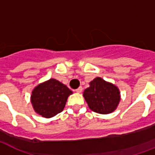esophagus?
<instances>
[{
    "instance_id": "obj_1",
    "label": "esophagus",
    "mask_w": 155,
    "mask_h": 155,
    "mask_svg": "<svg viewBox=\"0 0 155 155\" xmlns=\"http://www.w3.org/2000/svg\"><path fill=\"white\" fill-rule=\"evenodd\" d=\"M75 91H76L77 93H81V91H82V87H81V86H80V87H78V88L77 89V90H75Z\"/></svg>"
}]
</instances>
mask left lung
<instances>
[{
	"mask_svg": "<svg viewBox=\"0 0 155 155\" xmlns=\"http://www.w3.org/2000/svg\"><path fill=\"white\" fill-rule=\"evenodd\" d=\"M89 84L90 86L84 91L83 97L90 109L99 114L113 112L120 101L118 87L99 77Z\"/></svg>",
	"mask_w": 155,
	"mask_h": 155,
	"instance_id": "8db88e82",
	"label": "left lung"
}]
</instances>
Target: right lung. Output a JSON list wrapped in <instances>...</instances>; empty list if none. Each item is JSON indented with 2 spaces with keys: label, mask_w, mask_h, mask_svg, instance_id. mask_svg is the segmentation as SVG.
<instances>
[{
  "label": "right lung",
  "mask_w": 155,
  "mask_h": 155,
  "mask_svg": "<svg viewBox=\"0 0 155 155\" xmlns=\"http://www.w3.org/2000/svg\"><path fill=\"white\" fill-rule=\"evenodd\" d=\"M73 94L64 84L50 78L37 85L31 94L35 111L44 118H51L63 111L68 97Z\"/></svg>",
  "instance_id": "obj_1"
}]
</instances>
